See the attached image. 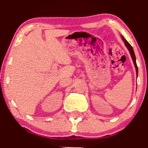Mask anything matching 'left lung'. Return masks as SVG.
<instances>
[{"label":"left lung","instance_id":"left-lung-1","mask_svg":"<svg viewBox=\"0 0 148 148\" xmlns=\"http://www.w3.org/2000/svg\"><path fill=\"white\" fill-rule=\"evenodd\" d=\"M122 39H123V40L124 42H125V45L126 47H127V49H128V50L130 51V54H131V56L132 58V60H133V62L134 63V65H135V67H136V73H137V76H138V67H137V64H136V56H135V54H134V51L133 50V48H132V46L130 45V44L126 40H125V38H124V37L122 36Z\"/></svg>","mask_w":148,"mask_h":148}]
</instances>
